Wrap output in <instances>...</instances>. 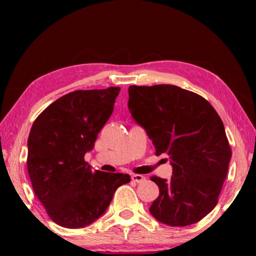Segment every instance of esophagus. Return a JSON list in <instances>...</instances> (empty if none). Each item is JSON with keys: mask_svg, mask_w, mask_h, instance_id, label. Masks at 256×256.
<instances>
[{"mask_svg": "<svg viewBox=\"0 0 256 256\" xmlns=\"http://www.w3.org/2000/svg\"><path fill=\"white\" fill-rule=\"evenodd\" d=\"M132 180L136 182V183H144V182L146 180V177L142 175H138V174H133Z\"/></svg>", "mask_w": 256, "mask_h": 256, "instance_id": "1", "label": "esophagus"}]
</instances>
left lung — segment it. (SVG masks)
<instances>
[{"instance_id":"8db88e82","label":"left lung","mask_w":256,"mask_h":256,"mask_svg":"<svg viewBox=\"0 0 256 256\" xmlns=\"http://www.w3.org/2000/svg\"><path fill=\"white\" fill-rule=\"evenodd\" d=\"M128 96L156 156H168L172 166L170 180L151 177L159 196L150 214L172 227L200 222L218 203L232 158L222 118L206 99L177 86H130Z\"/></svg>"}]
</instances>
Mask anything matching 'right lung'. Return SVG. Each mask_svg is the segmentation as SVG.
<instances>
[{"instance_id":"1","label":"right lung","mask_w":256,"mask_h":256,"mask_svg":"<svg viewBox=\"0 0 256 256\" xmlns=\"http://www.w3.org/2000/svg\"><path fill=\"white\" fill-rule=\"evenodd\" d=\"M120 86L76 90L45 108L30 130L27 168L34 192L50 218L82 228L104 212L131 177L92 170L84 154L110 118Z\"/></svg>"}]
</instances>
